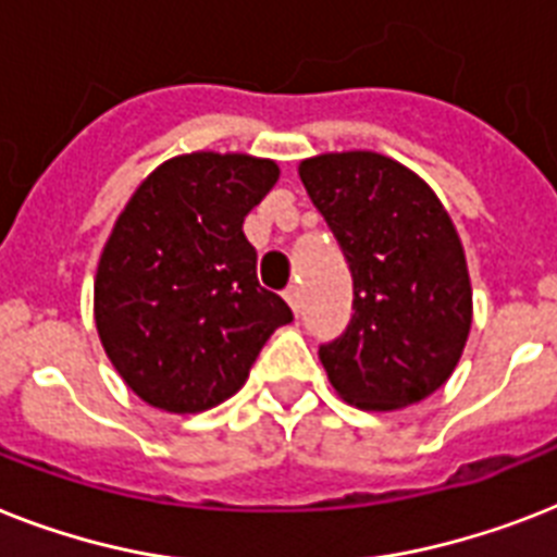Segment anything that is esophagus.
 Masks as SVG:
<instances>
[{"label": "esophagus", "instance_id": "1", "mask_svg": "<svg viewBox=\"0 0 557 557\" xmlns=\"http://www.w3.org/2000/svg\"><path fill=\"white\" fill-rule=\"evenodd\" d=\"M286 302H288V306H292L294 314H297V311H300V288L288 286L286 288Z\"/></svg>", "mask_w": 557, "mask_h": 557}]
</instances>
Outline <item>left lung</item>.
<instances>
[{"instance_id":"obj_1","label":"left lung","mask_w":557,"mask_h":557,"mask_svg":"<svg viewBox=\"0 0 557 557\" xmlns=\"http://www.w3.org/2000/svg\"><path fill=\"white\" fill-rule=\"evenodd\" d=\"M300 180L355 280L346 332L320 346L334 392L366 411L418 404L449 381L472 329L451 216L414 171L374 151L302 160Z\"/></svg>"}]
</instances>
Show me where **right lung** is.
Returning a JSON list of instances; mask_svg holds the SVG:
<instances>
[{
  "mask_svg": "<svg viewBox=\"0 0 557 557\" xmlns=\"http://www.w3.org/2000/svg\"><path fill=\"white\" fill-rule=\"evenodd\" d=\"M274 160L194 151L162 162L116 216L94 280V320L134 395L197 414L237 395L294 314L257 280L243 220L277 183Z\"/></svg>",
  "mask_w": 557,
  "mask_h": 557,
  "instance_id": "right-lung-1",
  "label": "right lung"
}]
</instances>
